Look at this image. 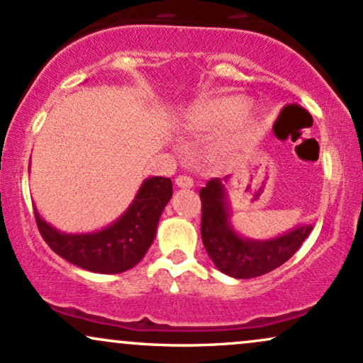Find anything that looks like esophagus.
Returning a JSON list of instances; mask_svg holds the SVG:
<instances>
[{
  "label": "esophagus",
  "mask_w": 363,
  "mask_h": 363,
  "mask_svg": "<svg viewBox=\"0 0 363 363\" xmlns=\"http://www.w3.org/2000/svg\"><path fill=\"white\" fill-rule=\"evenodd\" d=\"M176 184L179 187H184V189H191V187L194 186V181H193V177H189L187 174H182V176H177Z\"/></svg>",
  "instance_id": "34e87169"
}]
</instances>
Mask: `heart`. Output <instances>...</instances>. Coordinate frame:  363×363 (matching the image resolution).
<instances>
[{"label": "heart", "mask_w": 363, "mask_h": 363, "mask_svg": "<svg viewBox=\"0 0 363 363\" xmlns=\"http://www.w3.org/2000/svg\"><path fill=\"white\" fill-rule=\"evenodd\" d=\"M249 109V102L244 97H222L215 101L205 102L196 109V119L205 126L211 128H223L228 124L235 123L245 114ZM256 136V124L252 119H247L232 136V141L235 145H247L251 143Z\"/></svg>", "instance_id": "obj_1"}]
</instances>
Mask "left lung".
<instances>
[{
	"label": "left lung",
	"mask_w": 363,
	"mask_h": 363,
	"mask_svg": "<svg viewBox=\"0 0 363 363\" xmlns=\"http://www.w3.org/2000/svg\"><path fill=\"white\" fill-rule=\"evenodd\" d=\"M199 198L201 239L208 256L220 272L239 280L277 269L297 252L312 230V225H302L269 240L244 239L232 228L230 208L220 179L208 181L199 191Z\"/></svg>",
	"instance_id": "left-lung-1"
}]
</instances>
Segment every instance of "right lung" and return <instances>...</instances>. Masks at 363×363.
<instances>
[{
    "mask_svg": "<svg viewBox=\"0 0 363 363\" xmlns=\"http://www.w3.org/2000/svg\"><path fill=\"white\" fill-rule=\"evenodd\" d=\"M172 198L169 177H150L123 215L91 234H65L44 222L39 211L35 223L43 239L57 256L94 273H123L143 259L157 234L162 211Z\"/></svg>",
    "mask_w": 363,
    "mask_h": 363,
    "instance_id": "add662e5",
    "label": "right lung"
}]
</instances>
